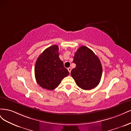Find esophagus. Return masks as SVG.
Returning <instances> with one entry per match:
<instances>
[{
  "mask_svg": "<svg viewBox=\"0 0 131 131\" xmlns=\"http://www.w3.org/2000/svg\"><path fill=\"white\" fill-rule=\"evenodd\" d=\"M67 70H68L69 72L70 73L71 71V67H69V68H67Z\"/></svg>",
  "mask_w": 131,
  "mask_h": 131,
  "instance_id": "esophagus-1",
  "label": "esophagus"
}]
</instances>
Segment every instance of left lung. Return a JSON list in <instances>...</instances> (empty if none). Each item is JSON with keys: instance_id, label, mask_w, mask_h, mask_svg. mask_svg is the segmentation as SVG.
Listing matches in <instances>:
<instances>
[{"instance_id": "left-lung-1", "label": "left lung", "mask_w": 131, "mask_h": 131, "mask_svg": "<svg viewBox=\"0 0 131 131\" xmlns=\"http://www.w3.org/2000/svg\"><path fill=\"white\" fill-rule=\"evenodd\" d=\"M73 62L76 66L72 70L71 74L79 88L90 90L99 85L102 67L99 58L92 50L86 46H81L75 53Z\"/></svg>"}]
</instances>
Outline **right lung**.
Here are the masks:
<instances>
[{"instance_id": "right-lung-1", "label": "right lung", "mask_w": 131, "mask_h": 131, "mask_svg": "<svg viewBox=\"0 0 131 131\" xmlns=\"http://www.w3.org/2000/svg\"><path fill=\"white\" fill-rule=\"evenodd\" d=\"M59 56L58 46L53 45L46 48L37 58L35 66V78L37 84L43 89H55L62 79L69 74Z\"/></svg>"}]
</instances>
